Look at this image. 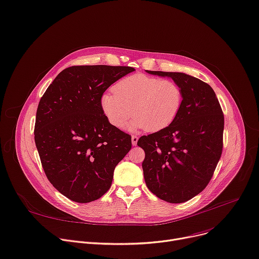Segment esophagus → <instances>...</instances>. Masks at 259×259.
Listing matches in <instances>:
<instances>
[{"instance_id":"1","label":"esophagus","mask_w":259,"mask_h":259,"mask_svg":"<svg viewBox=\"0 0 259 259\" xmlns=\"http://www.w3.org/2000/svg\"><path fill=\"white\" fill-rule=\"evenodd\" d=\"M131 141H132V145H133V146H136V145H137V142H139V136L133 135V136L131 137Z\"/></svg>"}]
</instances>
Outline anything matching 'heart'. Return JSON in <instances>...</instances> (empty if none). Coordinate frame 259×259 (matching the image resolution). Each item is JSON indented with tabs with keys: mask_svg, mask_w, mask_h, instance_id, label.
Listing matches in <instances>:
<instances>
[{
	"mask_svg": "<svg viewBox=\"0 0 259 259\" xmlns=\"http://www.w3.org/2000/svg\"><path fill=\"white\" fill-rule=\"evenodd\" d=\"M113 92L101 97V107L108 122L118 129L127 127L132 114L135 118L130 129L156 132L169 126L178 116L183 93L178 83L135 74L118 81Z\"/></svg>",
	"mask_w": 259,
	"mask_h": 259,
	"instance_id": "1",
	"label": "heart"
}]
</instances>
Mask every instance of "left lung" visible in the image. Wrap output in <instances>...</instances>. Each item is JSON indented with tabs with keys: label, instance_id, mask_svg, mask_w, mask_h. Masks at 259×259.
<instances>
[{
	"label": "left lung",
	"instance_id": "1",
	"mask_svg": "<svg viewBox=\"0 0 259 259\" xmlns=\"http://www.w3.org/2000/svg\"><path fill=\"white\" fill-rule=\"evenodd\" d=\"M169 77L183 93L180 112L166 128L144 135V177L150 191L168 203L191 200L207 186L223 150L224 114L210 85L183 73L147 71Z\"/></svg>",
	"mask_w": 259,
	"mask_h": 259
}]
</instances>
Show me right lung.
Instances as JSON below:
<instances>
[{
  "instance_id": "add662e5",
  "label": "right lung",
  "mask_w": 259,
  "mask_h": 259,
  "mask_svg": "<svg viewBox=\"0 0 259 259\" xmlns=\"http://www.w3.org/2000/svg\"><path fill=\"white\" fill-rule=\"evenodd\" d=\"M131 66L74 65L50 84L36 111L34 140L49 181L72 201L98 200L131 149V136L112 126L101 107L111 84Z\"/></svg>"
}]
</instances>
